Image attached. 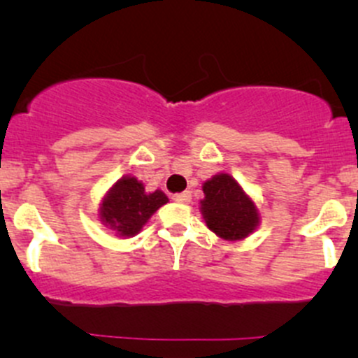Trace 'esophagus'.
Listing matches in <instances>:
<instances>
[{
    "mask_svg": "<svg viewBox=\"0 0 358 358\" xmlns=\"http://www.w3.org/2000/svg\"><path fill=\"white\" fill-rule=\"evenodd\" d=\"M190 199H192V194L187 190V192H182V194H175L173 196V201L175 202H182V204H187V202H190Z\"/></svg>",
    "mask_w": 358,
    "mask_h": 358,
    "instance_id": "34e87169",
    "label": "esophagus"
}]
</instances>
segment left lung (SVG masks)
<instances>
[{
  "instance_id": "left-lung-1",
  "label": "left lung",
  "mask_w": 358,
  "mask_h": 358,
  "mask_svg": "<svg viewBox=\"0 0 358 358\" xmlns=\"http://www.w3.org/2000/svg\"><path fill=\"white\" fill-rule=\"evenodd\" d=\"M201 213L211 232L225 241H241L259 225L255 201L227 173H218L202 185Z\"/></svg>"
}]
</instances>
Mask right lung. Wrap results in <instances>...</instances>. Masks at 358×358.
I'll return each instance as SVG.
<instances>
[{
  "mask_svg": "<svg viewBox=\"0 0 358 358\" xmlns=\"http://www.w3.org/2000/svg\"><path fill=\"white\" fill-rule=\"evenodd\" d=\"M168 202L162 190L145 192L135 176H122L110 187L100 204V222L115 230L119 237H133L149 222L150 216Z\"/></svg>",
  "mask_w": 358,
  "mask_h": 358,
  "instance_id": "right-lung-1",
  "label": "right lung"
}]
</instances>
